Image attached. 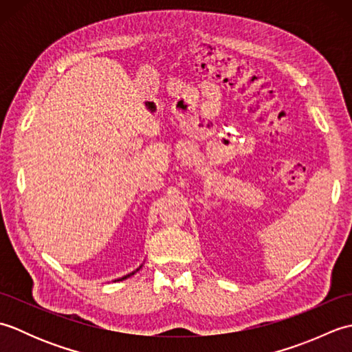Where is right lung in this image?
<instances>
[{"label": "right lung", "mask_w": 352, "mask_h": 352, "mask_svg": "<svg viewBox=\"0 0 352 352\" xmlns=\"http://www.w3.org/2000/svg\"><path fill=\"white\" fill-rule=\"evenodd\" d=\"M140 267H142V266H139V267L136 269V271H133V272H130V274H126V275H124V276H122V278H119V280H115V281H122V280H125V278H129V276H131V275H134V274H136V272L139 271V269H140Z\"/></svg>", "instance_id": "obj_1"}]
</instances>
